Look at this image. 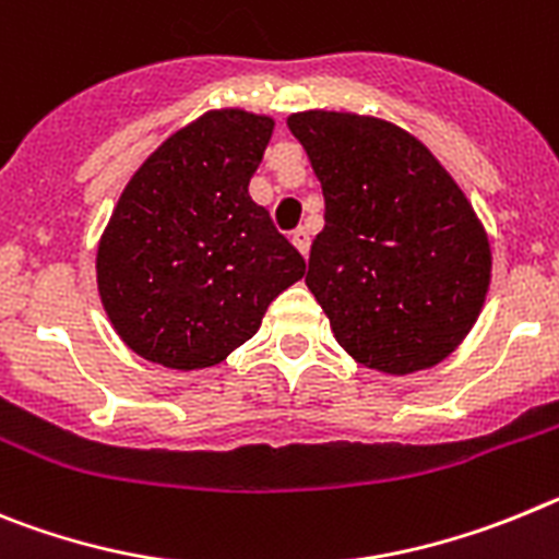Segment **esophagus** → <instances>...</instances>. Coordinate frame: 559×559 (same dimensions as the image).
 I'll use <instances>...</instances> for the list:
<instances>
[{
    "label": "esophagus",
    "instance_id": "esophagus-1",
    "mask_svg": "<svg viewBox=\"0 0 559 559\" xmlns=\"http://www.w3.org/2000/svg\"><path fill=\"white\" fill-rule=\"evenodd\" d=\"M292 242H295V248L300 250L304 255H309V245H311V236L306 228H295L292 230Z\"/></svg>",
    "mask_w": 559,
    "mask_h": 559
}]
</instances>
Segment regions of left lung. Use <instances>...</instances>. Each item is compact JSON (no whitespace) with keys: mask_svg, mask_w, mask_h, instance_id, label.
<instances>
[{"mask_svg":"<svg viewBox=\"0 0 559 559\" xmlns=\"http://www.w3.org/2000/svg\"><path fill=\"white\" fill-rule=\"evenodd\" d=\"M325 198L306 286L359 365L415 373L471 331L490 245L460 186L415 135L354 114L289 117Z\"/></svg>","mask_w":559,"mask_h":559,"instance_id":"1","label":"left lung"}]
</instances>
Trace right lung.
Instances as JSON below:
<instances>
[{"label": "right lung", "mask_w": 559, "mask_h": 559, "mask_svg": "<svg viewBox=\"0 0 559 559\" xmlns=\"http://www.w3.org/2000/svg\"><path fill=\"white\" fill-rule=\"evenodd\" d=\"M273 119L211 110L160 144L119 198L97 250L99 298L150 361L198 370L259 331L306 261L248 183Z\"/></svg>", "instance_id": "1"}]
</instances>
